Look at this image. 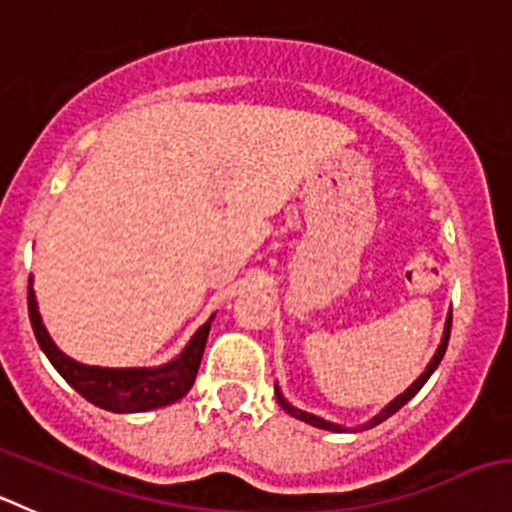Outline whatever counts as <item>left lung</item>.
Segmentation results:
<instances>
[{
    "instance_id": "1",
    "label": "left lung",
    "mask_w": 512,
    "mask_h": 512,
    "mask_svg": "<svg viewBox=\"0 0 512 512\" xmlns=\"http://www.w3.org/2000/svg\"><path fill=\"white\" fill-rule=\"evenodd\" d=\"M450 326H452V314L447 316V324H445V334H442V342H440V347H437V352H435V357H432V362L427 364V369H425V372H422L420 377H417L415 382H412V387H407L405 392L399 394L397 399H392V402H389V405L384 407V410L379 412L377 417H372V420H369L367 425H362V427H359V430H369V427H374V425H379V422H384V420H387V417H392L394 412L399 410V407H405L407 402H410V399L415 397L417 392H420V389H422V384H425L427 379H430V374L435 372V369H437V364H440V362H442V357H445L447 342H450ZM276 399H279V405L284 407V410L289 412V415H294L296 420L306 422V425H311V427H319V430H332V432H342V427H339V425H334V422H326V420H321V417H314V415H309V412H301V410H296V407H291L289 402H286V399L281 397L279 387H276Z\"/></svg>"
}]
</instances>
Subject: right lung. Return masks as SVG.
I'll return each mask as SVG.
<instances>
[{
  "mask_svg": "<svg viewBox=\"0 0 512 512\" xmlns=\"http://www.w3.org/2000/svg\"><path fill=\"white\" fill-rule=\"evenodd\" d=\"M27 306H29V321H32L34 337L52 367L65 377V382L72 389L82 394L87 402L95 407L113 412H145L155 410V407H165L178 402L180 397H186L188 389L196 382L198 367H201L203 349H206L208 332H211V319L193 334L188 347L168 362L165 367L155 369H105V367H87V364L75 362L67 354H62L55 347V342L47 334L45 324L37 311V299L32 291V279H29L27 289Z\"/></svg>",
  "mask_w": 512,
  "mask_h": 512,
  "instance_id": "add662e5",
  "label": "right lung"
}]
</instances>
